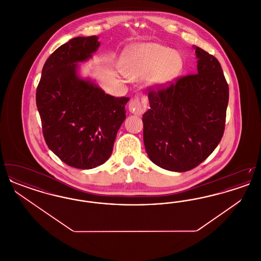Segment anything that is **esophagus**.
<instances>
[{
    "mask_svg": "<svg viewBox=\"0 0 261 261\" xmlns=\"http://www.w3.org/2000/svg\"><path fill=\"white\" fill-rule=\"evenodd\" d=\"M147 108V98L145 96L137 97L129 102V111L133 114L141 115Z\"/></svg>",
    "mask_w": 261,
    "mask_h": 261,
    "instance_id": "esophagus-1",
    "label": "esophagus"
}]
</instances>
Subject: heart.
<instances>
[{"label": "heart", "instance_id": "1", "mask_svg": "<svg viewBox=\"0 0 261 261\" xmlns=\"http://www.w3.org/2000/svg\"><path fill=\"white\" fill-rule=\"evenodd\" d=\"M183 60L171 48L160 44H141L128 50L125 57L124 74L142 79L148 76V84L162 87L173 81L181 72Z\"/></svg>", "mask_w": 261, "mask_h": 261}]
</instances>
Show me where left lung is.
<instances>
[{
  "instance_id": "1",
  "label": "left lung",
  "mask_w": 261,
  "mask_h": 261,
  "mask_svg": "<svg viewBox=\"0 0 261 261\" xmlns=\"http://www.w3.org/2000/svg\"><path fill=\"white\" fill-rule=\"evenodd\" d=\"M198 73L149 93L143 114L149 160L163 169L185 172L206 160L223 136L229 87L219 62L193 46Z\"/></svg>"
}]
</instances>
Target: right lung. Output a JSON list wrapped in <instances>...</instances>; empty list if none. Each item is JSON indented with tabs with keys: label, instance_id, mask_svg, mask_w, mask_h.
I'll list each match as a JSON object with an SVG mask.
<instances>
[{
	"label": "right lung",
	"instance_id": "obj_1",
	"mask_svg": "<svg viewBox=\"0 0 261 261\" xmlns=\"http://www.w3.org/2000/svg\"><path fill=\"white\" fill-rule=\"evenodd\" d=\"M98 36L75 37L45 62L36 105L49 149L64 163L91 169L112 155L117 131L126 118L129 98H115L96 80L82 77L79 63L99 50Z\"/></svg>",
	"mask_w": 261,
	"mask_h": 261
}]
</instances>
